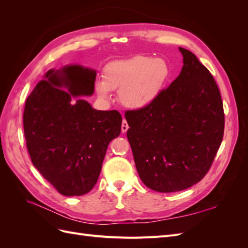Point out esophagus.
I'll return each instance as SVG.
<instances>
[{
	"mask_svg": "<svg viewBox=\"0 0 248 248\" xmlns=\"http://www.w3.org/2000/svg\"><path fill=\"white\" fill-rule=\"evenodd\" d=\"M128 128H129V126H128V124H127L126 120H123L122 126H121V130H122V132H123V133H125L127 130H128Z\"/></svg>",
	"mask_w": 248,
	"mask_h": 248,
	"instance_id": "obj_1",
	"label": "esophagus"
}]
</instances>
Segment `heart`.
Masks as SVG:
<instances>
[{
	"instance_id": "heart-1",
	"label": "heart",
	"mask_w": 248,
	"mask_h": 248,
	"mask_svg": "<svg viewBox=\"0 0 248 248\" xmlns=\"http://www.w3.org/2000/svg\"><path fill=\"white\" fill-rule=\"evenodd\" d=\"M170 74L167 60L134 56L106 65L103 79H97L94 88L102 99H109L111 91H119V100L124 107L140 109L157 99Z\"/></svg>"
}]
</instances>
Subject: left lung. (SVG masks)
Returning a JSON list of instances; mask_svg holds the SVG:
<instances>
[{
    "label": "left lung",
    "instance_id": "obj_1",
    "mask_svg": "<svg viewBox=\"0 0 248 248\" xmlns=\"http://www.w3.org/2000/svg\"><path fill=\"white\" fill-rule=\"evenodd\" d=\"M179 50L183 67L178 78L150 106L125 114L139 176L158 192L184 190L200 182L223 137L216 81L191 51Z\"/></svg>",
    "mask_w": 248,
    "mask_h": 248
}]
</instances>
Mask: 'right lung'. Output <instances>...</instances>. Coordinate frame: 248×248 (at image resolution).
Segmentation results:
<instances>
[{
	"label": "right lung",
	"mask_w": 248,
	"mask_h": 248,
	"mask_svg": "<svg viewBox=\"0 0 248 248\" xmlns=\"http://www.w3.org/2000/svg\"><path fill=\"white\" fill-rule=\"evenodd\" d=\"M96 70L67 65L44 74L24 110L27 148L34 167L66 197L91 190L111 140L121 132L117 110H97L81 96L94 93Z\"/></svg>",
	"instance_id": "1"
}]
</instances>
